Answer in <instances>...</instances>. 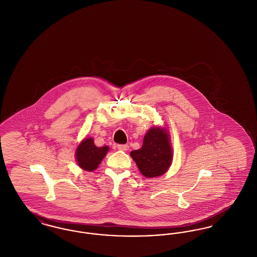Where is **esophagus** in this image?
I'll list each match as a JSON object with an SVG mask.
<instances>
[{
  "mask_svg": "<svg viewBox=\"0 0 257 257\" xmlns=\"http://www.w3.org/2000/svg\"><path fill=\"white\" fill-rule=\"evenodd\" d=\"M117 148L122 151H127L129 147H128V145H117Z\"/></svg>",
  "mask_w": 257,
  "mask_h": 257,
  "instance_id": "1",
  "label": "esophagus"
}]
</instances>
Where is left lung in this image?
<instances>
[{
    "instance_id": "obj_1",
    "label": "left lung",
    "mask_w": 257,
    "mask_h": 257,
    "mask_svg": "<svg viewBox=\"0 0 257 257\" xmlns=\"http://www.w3.org/2000/svg\"><path fill=\"white\" fill-rule=\"evenodd\" d=\"M131 157L147 178L162 175L168 171L172 159L169 135L160 128L150 129L145 136L142 148L132 151Z\"/></svg>"
}]
</instances>
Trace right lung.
Returning a JSON list of instances; mask_svg holds the SVG:
<instances>
[{
	"instance_id": "1",
	"label": "right lung",
	"mask_w": 257,
	"mask_h": 257,
	"mask_svg": "<svg viewBox=\"0 0 257 257\" xmlns=\"http://www.w3.org/2000/svg\"><path fill=\"white\" fill-rule=\"evenodd\" d=\"M108 149V147H96L90 138L84 140L76 151L78 165L85 171H94L107 154Z\"/></svg>"
}]
</instances>
